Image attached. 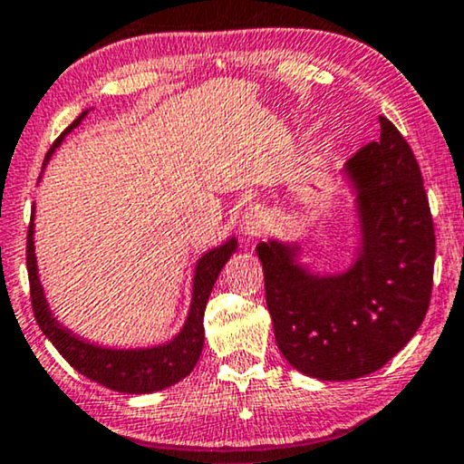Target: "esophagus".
I'll use <instances>...</instances> for the list:
<instances>
[{
	"mask_svg": "<svg viewBox=\"0 0 464 464\" xmlns=\"http://www.w3.org/2000/svg\"><path fill=\"white\" fill-rule=\"evenodd\" d=\"M267 226V218L266 213L259 209V207H248L243 216V232L246 238H255L257 234H261L266 230Z\"/></svg>",
	"mask_w": 464,
	"mask_h": 464,
	"instance_id": "34e87169",
	"label": "esophagus"
}]
</instances>
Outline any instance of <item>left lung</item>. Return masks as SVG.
Here are the masks:
<instances>
[{
    "label": "left lung",
    "mask_w": 464,
    "mask_h": 464,
    "mask_svg": "<svg viewBox=\"0 0 464 464\" xmlns=\"http://www.w3.org/2000/svg\"><path fill=\"white\" fill-rule=\"evenodd\" d=\"M347 160L358 246L337 274L310 272L301 246L259 243L266 304L288 364L320 381H352L385 366L419 331L433 286L435 234L420 169L395 125Z\"/></svg>",
    "instance_id": "left-lung-1"
}]
</instances>
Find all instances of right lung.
I'll list each match as a JSON object with an SVG mask.
<instances>
[{"instance_id": "1", "label": "right lung", "mask_w": 464, "mask_h": 464, "mask_svg": "<svg viewBox=\"0 0 464 464\" xmlns=\"http://www.w3.org/2000/svg\"><path fill=\"white\" fill-rule=\"evenodd\" d=\"M87 111H83L72 123L66 127L56 142L52 144L48 157L44 160V167L48 163L53 150L63 144L66 133H71L79 123L85 119ZM35 211V207H33ZM35 224L29 226V234H26V272H29V285H31V305L33 314L39 328H42L45 337L52 341V345L58 349L60 355L82 372L83 377L100 382L102 387H109L112 392L121 393H154L160 389H167L176 385L197 366L203 352L205 343V307L209 301V295L213 291V285L219 276L221 267L226 261L237 253L238 240L230 237L226 243L219 246H213L209 251L203 253L194 267L192 278V299L190 310H188L184 326L171 341L152 347H130V349H117V347H102L96 343H90L83 337H77L75 333L63 326L53 314L45 299L42 280H39L37 270V257H35Z\"/></svg>"}]
</instances>
